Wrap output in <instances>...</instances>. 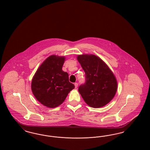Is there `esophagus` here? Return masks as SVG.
<instances>
[{"label": "esophagus", "instance_id": "1", "mask_svg": "<svg viewBox=\"0 0 150 150\" xmlns=\"http://www.w3.org/2000/svg\"><path fill=\"white\" fill-rule=\"evenodd\" d=\"M74 85H75V88H76L78 87V84L77 83H74Z\"/></svg>", "mask_w": 150, "mask_h": 150}]
</instances>
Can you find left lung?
Listing matches in <instances>:
<instances>
[{
  "label": "left lung",
  "instance_id": "1",
  "mask_svg": "<svg viewBox=\"0 0 150 150\" xmlns=\"http://www.w3.org/2000/svg\"><path fill=\"white\" fill-rule=\"evenodd\" d=\"M79 62L85 72L86 81L78 91L86 103L100 108L109 103L117 91V81L109 67L93 54L79 55Z\"/></svg>",
  "mask_w": 150,
  "mask_h": 150
}]
</instances>
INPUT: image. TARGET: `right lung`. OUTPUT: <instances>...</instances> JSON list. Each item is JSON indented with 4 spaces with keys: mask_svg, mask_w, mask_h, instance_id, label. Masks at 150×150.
<instances>
[{
    "mask_svg": "<svg viewBox=\"0 0 150 150\" xmlns=\"http://www.w3.org/2000/svg\"><path fill=\"white\" fill-rule=\"evenodd\" d=\"M64 57L47 58L36 72L31 82L32 92L43 105L54 108L62 104L74 88L69 74L62 71Z\"/></svg>",
    "mask_w": 150,
    "mask_h": 150,
    "instance_id": "1",
    "label": "right lung"
}]
</instances>
